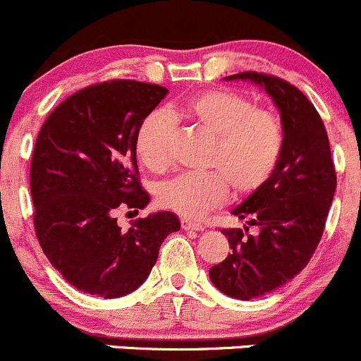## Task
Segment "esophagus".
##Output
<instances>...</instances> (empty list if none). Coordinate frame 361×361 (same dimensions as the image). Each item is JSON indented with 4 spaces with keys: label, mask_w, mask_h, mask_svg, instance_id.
I'll list each match as a JSON object with an SVG mask.
<instances>
[{
    "label": "esophagus",
    "mask_w": 361,
    "mask_h": 361,
    "mask_svg": "<svg viewBox=\"0 0 361 361\" xmlns=\"http://www.w3.org/2000/svg\"><path fill=\"white\" fill-rule=\"evenodd\" d=\"M180 226L182 230H195V231L203 230L202 223H196V221H191V219H180Z\"/></svg>",
    "instance_id": "esophagus-1"
}]
</instances>
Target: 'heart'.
Masks as SVG:
<instances>
[{
    "instance_id": "b5f03b06",
    "label": "heart",
    "mask_w": 361,
    "mask_h": 361,
    "mask_svg": "<svg viewBox=\"0 0 361 361\" xmlns=\"http://www.w3.org/2000/svg\"><path fill=\"white\" fill-rule=\"evenodd\" d=\"M188 119L212 135L207 156L210 172H182L159 182L156 198L184 217H200L228 196V180L238 192L262 188L279 165L284 147L283 124L272 112L256 109L251 99L231 91H209L182 109ZM177 117L154 109L137 131V152L149 170H163L172 159Z\"/></svg>"
}]
</instances>
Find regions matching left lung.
Masks as SVG:
<instances>
[{
    "instance_id": "left-lung-1",
    "label": "left lung",
    "mask_w": 361,
    "mask_h": 361,
    "mask_svg": "<svg viewBox=\"0 0 361 361\" xmlns=\"http://www.w3.org/2000/svg\"><path fill=\"white\" fill-rule=\"evenodd\" d=\"M226 80L262 85L283 121L284 147L276 172L231 210L259 231L251 235L248 226L221 230L231 255L209 270L212 284L224 295L252 300L305 269L323 235L337 176L323 121L300 89L258 71H242Z\"/></svg>"
}]
</instances>
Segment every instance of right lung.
Instances as JSON below:
<instances>
[{"label": "right lung", "mask_w": 361, "mask_h": 361, "mask_svg": "<svg viewBox=\"0 0 361 361\" xmlns=\"http://www.w3.org/2000/svg\"><path fill=\"white\" fill-rule=\"evenodd\" d=\"M169 89L109 80L52 110L31 159L35 231L51 265L77 290L103 298L131 293L151 274L163 240L180 228L169 210L121 231L116 210L149 203L137 166V131Z\"/></svg>", "instance_id": "right-lung-1"}]
</instances>
